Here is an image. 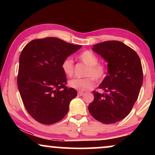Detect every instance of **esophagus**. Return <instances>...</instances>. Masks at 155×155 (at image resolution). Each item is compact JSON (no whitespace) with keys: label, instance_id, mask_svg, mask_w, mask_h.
Instances as JSON below:
<instances>
[{"label":"esophagus","instance_id":"obj_1","mask_svg":"<svg viewBox=\"0 0 155 155\" xmlns=\"http://www.w3.org/2000/svg\"><path fill=\"white\" fill-rule=\"evenodd\" d=\"M84 94V93L83 92H78V95H79V96H82Z\"/></svg>","mask_w":155,"mask_h":155}]
</instances>
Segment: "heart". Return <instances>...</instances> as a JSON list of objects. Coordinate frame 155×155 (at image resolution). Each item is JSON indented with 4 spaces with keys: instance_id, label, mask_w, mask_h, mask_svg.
<instances>
[{
    "instance_id": "b5f03b06",
    "label": "heart",
    "mask_w": 155,
    "mask_h": 155,
    "mask_svg": "<svg viewBox=\"0 0 155 155\" xmlns=\"http://www.w3.org/2000/svg\"><path fill=\"white\" fill-rule=\"evenodd\" d=\"M79 59L88 66L84 74V75L87 77L82 79H73L68 81V84L71 88L74 90L79 91H87L91 90L95 86V81L92 77L97 81H101L106 77V68L103 64L97 63L98 58L90 51H84L81 52L79 55ZM61 68L64 74L70 77L74 74V61L71 58H65L62 63Z\"/></svg>"
}]
</instances>
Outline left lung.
I'll list each match as a JSON object with an SVG mask.
<instances>
[{
  "instance_id": "obj_1",
  "label": "left lung",
  "mask_w": 155,
  "mask_h": 155,
  "mask_svg": "<svg viewBox=\"0 0 155 155\" xmlns=\"http://www.w3.org/2000/svg\"><path fill=\"white\" fill-rule=\"evenodd\" d=\"M92 50L107 62V76L93 91L94 100L88 110L95 120L104 124L119 122L129 114L143 83V70L137 53L118 41L95 44Z\"/></svg>"
}]
</instances>
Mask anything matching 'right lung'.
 Returning <instances> with one entry per match:
<instances>
[{
  "label": "right lung",
  "instance_id": "add662e5",
  "mask_svg": "<svg viewBox=\"0 0 155 155\" xmlns=\"http://www.w3.org/2000/svg\"><path fill=\"white\" fill-rule=\"evenodd\" d=\"M81 45L48 37L29 42L19 56L17 86L29 114L44 124L56 123L67 114L77 92L65 86L62 63Z\"/></svg>",
  "mask_w": 155,
  "mask_h": 155
}]
</instances>
